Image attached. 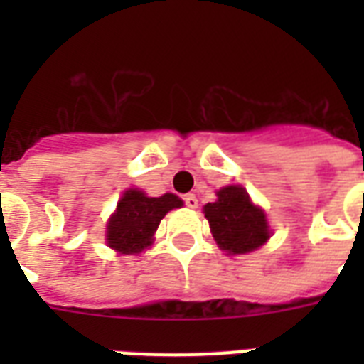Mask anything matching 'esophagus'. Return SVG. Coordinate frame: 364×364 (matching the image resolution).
I'll list each match as a JSON object with an SVG mask.
<instances>
[{
  "mask_svg": "<svg viewBox=\"0 0 364 364\" xmlns=\"http://www.w3.org/2000/svg\"><path fill=\"white\" fill-rule=\"evenodd\" d=\"M183 200H185V205L191 208V210H196V208H198V198H196L194 194H187V196H183Z\"/></svg>",
  "mask_w": 364,
  "mask_h": 364,
  "instance_id": "obj_1",
  "label": "esophagus"
}]
</instances>
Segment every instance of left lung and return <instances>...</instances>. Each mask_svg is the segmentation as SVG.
Listing matches in <instances>:
<instances>
[{"label":"left lung","mask_w":364,"mask_h":364,"mask_svg":"<svg viewBox=\"0 0 364 364\" xmlns=\"http://www.w3.org/2000/svg\"><path fill=\"white\" fill-rule=\"evenodd\" d=\"M204 213L217 245L228 255L251 253L270 238L266 213L240 185L219 188L217 200L204 205Z\"/></svg>","instance_id":"8db88e82"}]
</instances>
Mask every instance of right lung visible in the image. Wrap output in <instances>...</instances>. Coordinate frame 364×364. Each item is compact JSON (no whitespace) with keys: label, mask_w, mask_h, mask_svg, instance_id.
Here are the masks:
<instances>
[{"label":"right lung","mask_w":364,"mask_h":364,"mask_svg":"<svg viewBox=\"0 0 364 364\" xmlns=\"http://www.w3.org/2000/svg\"><path fill=\"white\" fill-rule=\"evenodd\" d=\"M183 200L171 193L151 198L143 191L128 188L107 223V245L122 255H137L153 243V236L168 211L181 208Z\"/></svg>","instance_id":"right-lung-1"}]
</instances>
